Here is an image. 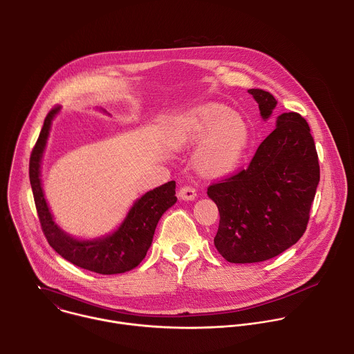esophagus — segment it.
<instances>
[{"instance_id":"esophagus-1","label":"esophagus","mask_w":354,"mask_h":354,"mask_svg":"<svg viewBox=\"0 0 354 354\" xmlns=\"http://www.w3.org/2000/svg\"><path fill=\"white\" fill-rule=\"evenodd\" d=\"M179 197L183 200H193L196 197V189L190 185H183L179 189Z\"/></svg>"}]
</instances>
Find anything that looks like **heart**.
Instances as JSON below:
<instances>
[{"mask_svg": "<svg viewBox=\"0 0 354 354\" xmlns=\"http://www.w3.org/2000/svg\"><path fill=\"white\" fill-rule=\"evenodd\" d=\"M197 151V167L207 174H224L241 160L249 141L246 122L238 115H230L223 106H206L190 115L178 131L182 144L205 138Z\"/></svg>", "mask_w": 354, "mask_h": 354, "instance_id": "1", "label": "heart"}]
</instances>
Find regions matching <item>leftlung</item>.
<instances>
[{
    "label": "left lung",
    "mask_w": 354,
    "mask_h": 354,
    "mask_svg": "<svg viewBox=\"0 0 354 354\" xmlns=\"http://www.w3.org/2000/svg\"><path fill=\"white\" fill-rule=\"evenodd\" d=\"M263 119L276 108L263 89L248 91ZM319 182V161L307 120L283 113L246 169L207 187L220 212L214 245L231 263L272 259L304 235Z\"/></svg>",
    "instance_id": "left-lung-1"
}]
</instances>
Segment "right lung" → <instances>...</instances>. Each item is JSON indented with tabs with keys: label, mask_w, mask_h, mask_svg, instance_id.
<instances>
[{
	"label": "right lung",
	"mask_w": 354,
	"mask_h": 354,
	"mask_svg": "<svg viewBox=\"0 0 354 354\" xmlns=\"http://www.w3.org/2000/svg\"><path fill=\"white\" fill-rule=\"evenodd\" d=\"M60 111L52 108L44 119L39 138L32 149L29 161V179L41 231L60 257L73 265L99 274L124 273L141 263L153 242L156 227L161 216L176 203L175 182L147 192L129 212L123 224L109 236L95 241H78L62 231L53 221L40 186V160L50 124Z\"/></svg>",
	"instance_id": "1"
}]
</instances>
